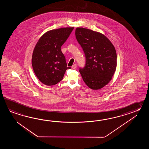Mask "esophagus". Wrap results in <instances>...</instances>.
<instances>
[{
    "instance_id": "1",
    "label": "esophagus",
    "mask_w": 149,
    "mask_h": 149,
    "mask_svg": "<svg viewBox=\"0 0 149 149\" xmlns=\"http://www.w3.org/2000/svg\"><path fill=\"white\" fill-rule=\"evenodd\" d=\"M76 68H77V64H73V65L72 66V69H76Z\"/></svg>"
}]
</instances>
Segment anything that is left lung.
Here are the masks:
<instances>
[{"instance_id":"left-lung-1","label":"left lung","mask_w":149,"mask_h":149,"mask_svg":"<svg viewBox=\"0 0 149 149\" xmlns=\"http://www.w3.org/2000/svg\"><path fill=\"white\" fill-rule=\"evenodd\" d=\"M75 35L85 54V66L79 69L84 81L93 90L103 88L116 70L114 46L104 35L88 29L77 28Z\"/></svg>"}]
</instances>
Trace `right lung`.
<instances>
[{"label":"right lung","instance_id":"1","mask_svg":"<svg viewBox=\"0 0 149 149\" xmlns=\"http://www.w3.org/2000/svg\"><path fill=\"white\" fill-rule=\"evenodd\" d=\"M74 27L62 28L46 32L36 45L32 56L35 74L44 85L52 86L61 81L67 69L65 57L61 47Z\"/></svg>","mask_w":149,"mask_h":149}]
</instances>
